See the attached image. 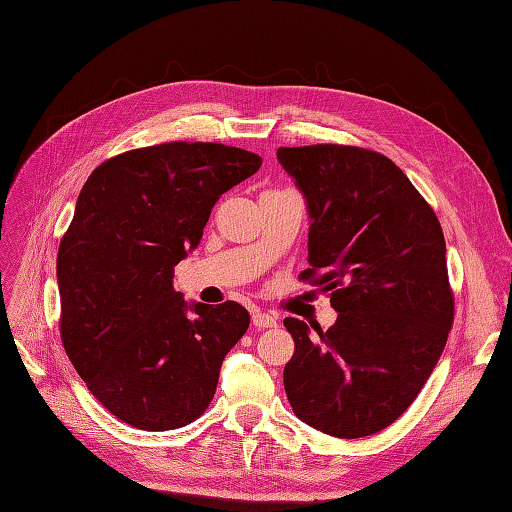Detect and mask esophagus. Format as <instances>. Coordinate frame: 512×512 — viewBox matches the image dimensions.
<instances>
[{
	"label": "esophagus",
	"mask_w": 512,
	"mask_h": 512,
	"mask_svg": "<svg viewBox=\"0 0 512 512\" xmlns=\"http://www.w3.org/2000/svg\"><path fill=\"white\" fill-rule=\"evenodd\" d=\"M279 324V318L274 313H266V311H253V326L255 329H272V326Z\"/></svg>",
	"instance_id": "34e87169"
}]
</instances>
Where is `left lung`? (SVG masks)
I'll list each match as a JSON object with an SVG mask.
<instances>
[{
	"mask_svg": "<svg viewBox=\"0 0 512 512\" xmlns=\"http://www.w3.org/2000/svg\"><path fill=\"white\" fill-rule=\"evenodd\" d=\"M309 207L300 281L329 292L337 322L309 335L285 318L294 357L283 370L298 419L339 439L374 435L409 409L454 322L439 220L383 153L348 144L281 147Z\"/></svg>",
	"mask_w": 512,
	"mask_h": 512,
	"instance_id": "1",
	"label": "left lung"
}]
</instances>
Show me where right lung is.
<instances>
[{
    "mask_svg": "<svg viewBox=\"0 0 512 512\" xmlns=\"http://www.w3.org/2000/svg\"><path fill=\"white\" fill-rule=\"evenodd\" d=\"M261 157L220 142L114 155L88 177L58 248L60 337L90 393L140 430H175L212 402L222 359L251 316L173 287L212 207Z\"/></svg>",
    "mask_w": 512,
    "mask_h": 512,
    "instance_id": "add662e5",
    "label": "right lung"
}]
</instances>
